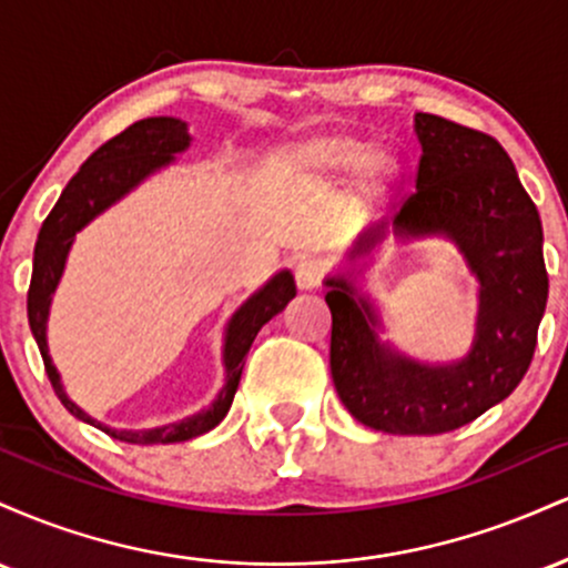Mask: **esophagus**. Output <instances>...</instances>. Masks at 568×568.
<instances>
[{
  "label": "esophagus",
  "instance_id": "1",
  "mask_svg": "<svg viewBox=\"0 0 568 568\" xmlns=\"http://www.w3.org/2000/svg\"><path fill=\"white\" fill-rule=\"evenodd\" d=\"M323 275H325L323 264L315 262V258H304V262L296 264V285H298V288H302V291H315V288H321Z\"/></svg>",
  "mask_w": 568,
  "mask_h": 568
}]
</instances>
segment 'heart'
<instances>
[{"mask_svg":"<svg viewBox=\"0 0 568 568\" xmlns=\"http://www.w3.org/2000/svg\"><path fill=\"white\" fill-rule=\"evenodd\" d=\"M285 160L310 181H331L352 171V197L363 205L379 202L400 179V160L387 143H368L363 135L344 128H323L298 135Z\"/></svg>","mask_w":568,"mask_h":568,"instance_id":"obj_1","label":"heart"}]
</instances>
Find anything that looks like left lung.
<instances>
[{
  "label": "left lung",
  "instance_id": "8db88e82",
  "mask_svg": "<svg viewBox=\"0 0 568 568\" xmlns=\"http://www.w3.org/2000/svg\"><path fill=\"white\" fill-rule=\"evenodd\" d=\"M422 143L416 192L393 221L352 245L368 256L397 240L448 237L478 277V321L462 361L429 366L382 344L374 304L347 277H328L331 376L342 403L366 427L440 435L470 425L518 387L537 347L547 304L542 221L497 139L435 114L414 116Z\"/></svg>",
  "mask_w": 568,
  "mask_h": 568
}]
</instances>
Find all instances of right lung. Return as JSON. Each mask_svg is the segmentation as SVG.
<instances>
[{
	"label": "right lung",
	"mask_w": 568,
	"mask_h": 568,
	"mask_svg": "<svg viewBox=\"0 0 568 568\" xmlns=\"http://www.w3.org/2000/svg\"><path fill=\"white\" fill-rule=\"evenodd\" d=\"M192 135L184 120L175 116H149V120H139L133 125L114 135L103 146H98L84 165L77 171L74 179L69 181L67 189L58 197L55 207L50 216L44 219L42 230H39L37 245H34V270H31V285H29V325L31 334L37 338V347L42 352L44 371L48 379L53 384L58 400L74 414L77 419L88 422L116 440L139 443V446H154V443H181L197 435L207 433L219 425L230 410L234 393H237L240 376H243L245 355L251 349L253 338L262 331L264 323H270L277 312L285 310V304L296 296V283L288 270L277 272L264 288L253 293L247 302L240 306L226 323L224 336V387L216 400L211 403L200 414L186 416V419L171 422V425L152 427V429H112L93 416H88L77 403L69 400L67 389H63L61 376L53 366V357L48 349V317H50V302L53 293L61 283L63 266H67V256L74 243L77 232L84 230L95 216H101L106 207H112L116 200L125 197L133 192L143 179L158 173L160 168L171 165L175 154L186 152Z\"/></svg>",
	"instance_id": "add662e5"
}]
</instances>
